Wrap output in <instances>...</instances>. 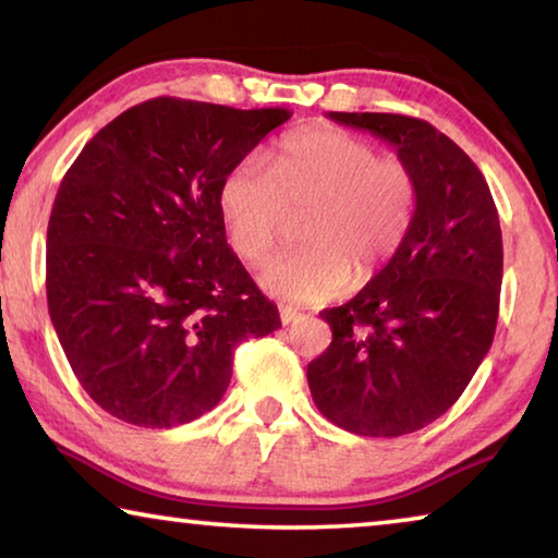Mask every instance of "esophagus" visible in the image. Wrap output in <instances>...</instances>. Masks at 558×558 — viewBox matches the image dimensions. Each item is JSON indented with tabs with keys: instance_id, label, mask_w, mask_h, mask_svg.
Returning a JSON list of instances; mask_svg holds the SVG:
<instances>
[{
	"instance_id": "esophagus-1",
	"label": "esophagus",
	"mask_w": 558,
	"mask_h": 558,
	"mask_svg": "<svg viewBox=\"0 0 558 558\" xmlns=\"http://www.w3.org/2000/svg\"><path fill=\"white\" fill-rule=\"evenodd\" d=\"M300 317H302V315L298 313L295 307H288V305H282V307H280V323H282V325H292V323H298Z\"/></svg>"
}]
</instances>
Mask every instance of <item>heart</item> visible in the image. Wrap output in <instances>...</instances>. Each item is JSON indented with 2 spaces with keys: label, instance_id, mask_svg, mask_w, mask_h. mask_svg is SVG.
Masks as SVG:
<instances>
[{
  "label": "heart",
  "instance_id": "b5f03b06",
  "mask_svg": "<svg viewBox=\"0 0 558 558\" xmlns=\"http://www.w3.org/2000/svg\"><path fill=\"white\" fill-rule=\"evenodd\" d=\"M418 206L409 165L379 157L364 137L339 128H310L286 137L268 169L245 157L223 174L219 211L231 248L258 266L286 235L290 216L298 251L260 272V286L288 302H327L349 280L366 282L401 251Z\"/></svg>",
  "mask_w": 558,
  "mask_h": 558
}]
</instances>
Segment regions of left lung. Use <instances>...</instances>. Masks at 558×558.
<instances>
[{
	"instance_id": "1",
	"label": "left lung",
	"mask_w": 558,
	"mask_h": 558,
	"mask_svg": "<svg viewBox=\"0 0 558 558\" xmlns=\"http://www.w3.org/2000/svg\"><path fill=\"white\" fill-rule=\"evenodd\" d=\"M396 147L418 184L401 251L344 305L319 317L332 342L307 364L313 401L356 436L396 438L440 418L493 347L502 229L475 162L426 120L329 112Z\"/></svg>"
}]
</instances>
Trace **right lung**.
<instances>
[{
    "instance_id": "obj_1",
    "label": "right lung",
    "mask_w": 558,
    "mask_h": 558,
    "mask_svg": "<svg viewBox=\"0 0 558 558\" xmlns=\"http://www.w3.org/2000/svg\"><path fill=\"white\" fill-rule=\"evenodd\" d=\"M286 108L153 98L108 122L56 194L46 300L93 401L140 428H172L229 389L233 349L280 327L226 243L219 184Z\"/></svg>"
}]
</instances>
